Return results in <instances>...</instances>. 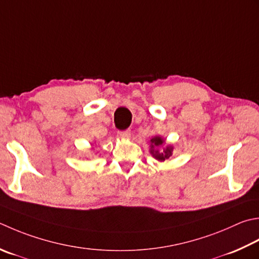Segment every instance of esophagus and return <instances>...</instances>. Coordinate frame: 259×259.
<instances>
[{
	"label": "esophagus",
	"instance_id": "obj_1",
	"mask_svg": "<svg viewBox=\"0 0 259 259\" xmlns=\"http://www.w3.org/2000/svg\"><path fill=\"white\" fill-rule=\"evenodd\" d=\"M118 136L120 137V138L128 139V138H130V136H131V131H130V130H122V131H118Z\"/></svg>",
	"mask_w": 259,
	"mask_h": 259
}]
</instances>
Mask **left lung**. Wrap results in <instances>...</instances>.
Listing matches in <instances>:
<instances>
[{
	"label": "left lung",
	"instance_id": "1",
	"mask_svg": "<svg viewBox=\"0 0 259 259\" xmlns=\"http://www.w3.org/2000/svg\"><path fill=\"white\" fill-rule=\"evenodd\" d=\"M151 141V149H150V153L153 154V156L155 157L156 159L158 160H165V159H168L169 157L171 156V150L173 148L171 147H166V149H164V151H158V150H155L154 148L155 147H158L161 144L164 143V140L160 138V137H155L150 140Z\"/></svg>",
	"mask_w": 259,
	"mask_h": 259
}]
</instances>
